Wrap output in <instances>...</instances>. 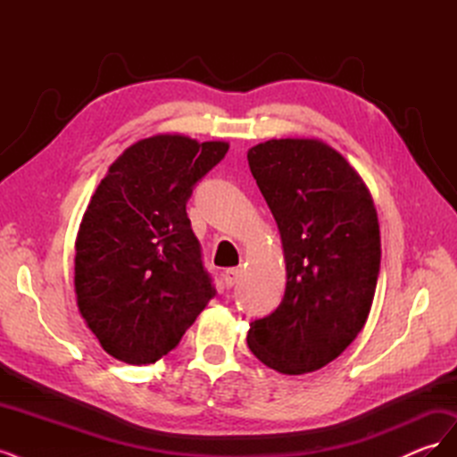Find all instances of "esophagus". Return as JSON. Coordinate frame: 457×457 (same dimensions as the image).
<instances>
[{
	"instance_id": "34e87169",
	"label": "esophagus",
	"mask_w": 457,
	"mask_h": 457,
	"mask_svg": "<svg viewBox=\"0 0 457 457\" xmlns=\"http://www.w3.org/2000/svg\"><path fill=\"white\" fill-rule=\"evenodd\" d=\"M240 274H242V270H240V269H227V270H225V274H223V278H225V286H227V287H232L234 284L238 282Z\"/></svg>"
}]
</instances>
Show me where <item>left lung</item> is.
Here are the masks:
<instances>
[{"mask_svg":"<svg viewBox=\"0 0 457 457\" xmlns=\"http://www.w3.org/2000/svg\"><path fill=\"white\" fill-rule=\"evenodd\" d=\"M252 175L278 225L286 294L250 324L247 347L286 376L329 364L368 320L381 237L370 188L320 139H270L247 150Z\"/></svg>","mask_w":457,"mask_h":457,"instance_id":"obj_1","label":"left lung"}]
</instances>
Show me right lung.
<instances>
[{"label": "right lung", "mask_w": 457, "mask_h": 457, "mask_svg": "<svg viewBox=\"0 0 457 457\" xmlns=\"http://www.w3.org/2000/svg\"><path fill=\"white\" fill-rule=\"evenodd\" d=\"M227 150L225 141L152 135L121 152L91 196L76 237V301L118 361L156 362L215 295L187 200Z\"/></svg>", "instance_id": "right-lung-1"}]
</instances>
